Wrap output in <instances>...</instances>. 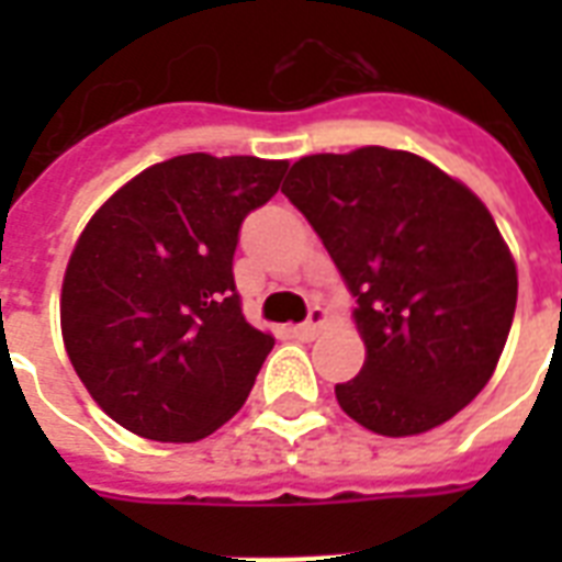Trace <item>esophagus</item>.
Returning a JSON list of instances; mask_svg holds the SVG:
<instances>
[{
    "label": "esophagus",
    "instance_id": "obj_1",
    "mask_svg": "<svg viewBox=\"0 0 562 562\" xmlns=\"http://www.w3.org/2000/svg\"><path fill=\"white\" fill-rule=\"evenodd\" d=\"M326 324V312L321 306H312V312H308V321L306 324H297L291 326V335L297 338V341H312L317 333H321V326Z\"/></svg>",
    "mask_w": 562,
    "mask_h": 562
}]
</instances>
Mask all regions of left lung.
<instances>
[{"mask_svg": "<svg viewBox=\"0 0 562 562\" xmlns=\"http://www.w3.org/2000/svg\"><path fill=\"white\" fill-rule=\"evenodd\" d=\"M282 194L315 227L359 303L368 347L335 384L347 414L384 437L423 435L490 382L516 312V265L487 206L408 151L312 154Z\"/></svg>", "mask_w": 562, "mask_h": 562, "instance_id": "obj_1", "label": "left lung"}]
</instances>
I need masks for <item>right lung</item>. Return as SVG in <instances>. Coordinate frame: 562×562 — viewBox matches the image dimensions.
I'll return each mask as SVG.
<instances>
[{
    "label": "right lung",
    "mask_w": 562,
    "mask_h": 562,
    "mask_svg": "<svg viewBox=\"0 0 562 562\" xmlns=\"http://www.w3.org/2000/svg\"><path fill=\"white\" fill-rule=\"evenodd\" d=\"M285 169L183 154L136 175L83 227L60 329L78 379L119 426L192 443L245 405L273 338L241 315L233 254Z\"/></svg>",
    "instance_id": "right-lung-1"
}]
</instances>
